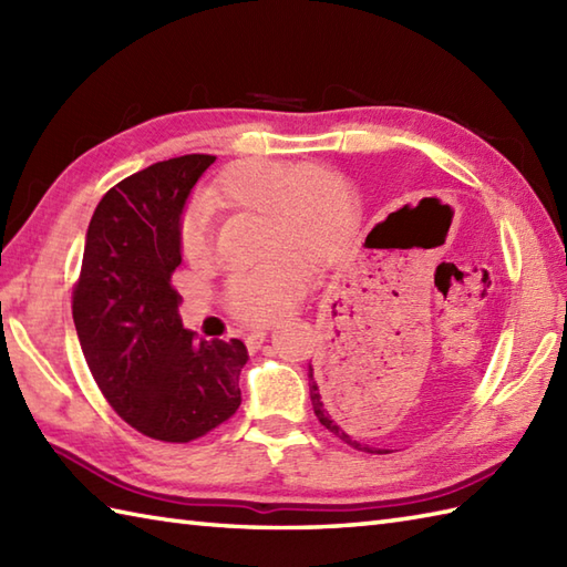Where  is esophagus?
<instances>
[{
    "label": "esophagus",
    "mask_w": 567,
    "mask_h": 567,
    "mask_svg": "<svg viewBox=\"0 0 567 567\" xmlns=\"http://www.w3.org/2000/svg\"><path fill=\"white\" fill-rule=\"evenodd\" d=\"M265 336H268V327H260V329L250 331V333L246 336V343H248L250 348H258V346L265 341Z\"/></svg>",
    "instance_id": "esophagus-1"
}]
</instances>
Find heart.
Listing matches in <instances>:
<instances>
[{
	"instance_id": "1",
	"label": "heart",
	"mask_w": 567,
	"mask_h": 567,
	"mask_svg": "<svg viewBox=\"0 0 567 567\" xmlns=\"http://www.w3.org/2000/svg\"><path fill=\"white\" fill-rule=\"evenodd\" d=\"M209 204L262 214L260 250L252 268L226 285V305L238 319L262 323L295 305L309 280V262L339 256L353 224V197L346 179L323 165L292 167L285 161L246 158L228 165L207 195ZM179 248L189 262L209 258L207 209L189 207L179 221Z\"/></svg>"
}]
</instances>
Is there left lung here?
Returning <instances> with one entry per match:
<instances>
[{"label": "left lung", "mask_w": 567, "mask_h": 567, "mask_svg": "<svg viewBox=\"0 0 567 567\" xmlns=\"http://www.w3.org/2000/svg\"><path fill=\"white\" fill-rule=\"evenodd\" d=\"M309 396H311V406H315L317 419L331 433H336V436H339L341 441H346L348 445H353V449L365 451V453H392L390 449H372V445H368V443H360L353 436V433L346 429L343 419L339 416V412H336L333 404H331V396H329L327 384H323V380H315V368H311V363H309Z\"/></svg>", "instance_id": "8db88e82"}]
</instances>
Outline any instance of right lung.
<instances>
[{
  "label": "right lung",
  "instance_id": "right-lung-1",
  "mask_svg": "<svg viewBox=\"0 0 567 567\" xmlns=\"http://www.w3.org/2000/svg\"><path fill=\"white\" fill-rule=\"evenodd\" d=\"M214 155H179L114 185L84 238L72 319L94 382L136 431L187 443L236 414L244 341H195L171 275L179 221Z\"/></svg>",
  "mask_w": 567,
  "mask_h": 567
}]
</instances>
